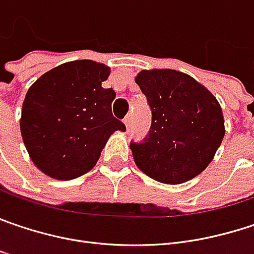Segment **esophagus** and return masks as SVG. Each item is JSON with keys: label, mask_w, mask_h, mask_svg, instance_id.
I'll return each mask as SVG.
<instances>
[{"label": "esophagus", "mask_w": 254, "mask_h": 254, "mask_svg": "<svg viewBox=\"0 0 254 254\" xmlns=\"http://www.w3.org/2000/svg\"><path fill=\"white\" fill-rule=\"evenodd\" d=\"M130 122H132V116H130V115H127V118L124 119V124L127 125V127H130Z\"/></svg>", "instance_id": "esophagus-1"}]
</instances>
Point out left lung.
<instances>
[{"mask_svg": "<svg viewBox=\"0 0 254 254\" xmlns=\"http://www.w3.org/2000/svg\"><path fill=\"white\" fill-rule=\"evenodd\" d=\"M152 111L149 136L130 143L136 167L164 184H183L201 174L224 138L216 96L178 70H142L135 77Z\"/></svg>", "mask_w": 254, "mask_h": 254, "instance_id": "obj_1", "label": "left lung"}]
</instances>
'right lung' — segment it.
Segmentation results:
<instances>
[{
	"label": "right lung",
	"instance_id": "1",
	"mask_svg": "<svg viewBox=\"0 0 254 254\" xmlns=\"http://www.w3.org/2000/svg\"><path fill=\"white\" fill-rule=\"evenodd\" d=\"M111 67L74 60L46 71L30 86L20 129L27 152L41 172L73 180L89 172L115 130L125 125L112 115L113 89L102 87Z\"/></svg>",
	"mask_w": 254,
	"mask_h": 254
}]
</instances>
